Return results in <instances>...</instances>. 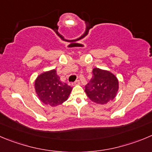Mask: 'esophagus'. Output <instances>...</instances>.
Returning a JSON list of instances; mask_svg holds the SVG:
<instances>
[{"instance_id": "34e87169", "label": "esophagus", "mask_w": 152, "mask_h": 152, "mask_svg": "<svg viewBox=\"0 0 152 152\" xmlns=\"http://www.w3.org/2000/svg\"><path fill=\"white\" fill-rule=\"evenodd\" d=\"M79 84H80V80H75V81L72 83V85H74V86H75V85H79Z\"/></svg>"}]
</instances>
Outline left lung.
Listing matches in <instances>:
<instances>
[{
    "instance_id": "8db88e82",
    "label": "left lung",
    "mask_w": 152,
    "mask_h": 152,
    "mask_svg": "<svg viewBox=\"0 0 152 152\" xmlns=\"http://www.w3.org/2000/svg\"><path fill=\"white\" fill-rule=\"evenodd\" d=\"M118 89V79L111 72L95 68L92 77L85 87L89 99L95 103L106 104L114 99Z\"/></svg>"
}]
</instances>
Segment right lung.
<instances>
[{
	"label": "right lung",
	"mask_w": 152,
	"mask_h": 152,
	"mask_svg": "<svg viewBox=\"0 0 152 152\" xmlns=\"http://www.w3.org/2000/svg\"><path fill=\"white\" fill-rule=\"evenodd\" d=\"M35 89L42 103L56 107L66 102L72 88L60 80L55 69L39 75L35 81Z\"/></svg>",
	"instance_id": "1"
}]
</instances>
